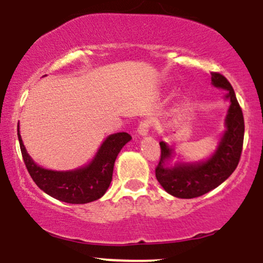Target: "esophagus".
Instances as JSON below:
<instances>
[{
	"label": "esophagus",
	"instance_id": "esophagus-1",
	"mask_svg": "<svg viewBox=\"0 0 263 263\" xmlns=\"http://www.w3.org/2000/svg\"><path fill=\"white\" fill-rule=\"evenodd\" d=\"M149 128H150L149 120H143V122H140V124L138 125L137 133L139 135H146L147 133H149Z\"/></svg>",
	"mask_w": 263,
	"mask_h": 263
}]
</instances>
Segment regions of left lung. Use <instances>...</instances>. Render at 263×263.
<instances>
[{"label":"left lung","instance_id":"obj_1","mask_svg":"<svg viewBox=\"0 0 263 263\" xmlns=\"http://www.w3.org/2000/svg\"><path fill=\"white\" fill-rule=\"evenodd\" d=\"M211 75L213 85L227 89L225 97L230 100L225 119L227 132L214 155L202 163H178L167 167L166 161L171 157L172 150L163 141L160 143L161 156L155 168L156 178L166 192L177 198H196L217 188L235 171L241 157L245 132L241 107L227 77L219 72H211Z\"/></svg>","mask_w":263,"mask_h":263}]
</instances>
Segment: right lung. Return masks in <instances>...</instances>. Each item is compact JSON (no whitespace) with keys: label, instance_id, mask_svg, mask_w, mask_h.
I'll return each mask as SVG.
<instances>
[{"label":"right lung","instance_id":"right-lung-1","mask_svg":"<svg viewBox=\"0 0 263 263\" xmlns=\"http://www.w3.org/2000/svg\"><path fill=\"white\" fill-rule=\"evenodd\" d=\"M130 139L132 137L128 133H117L109 135L102 144L93 161L88 166L75 171L60 172L45 170L36 165L27 154L18 130L22 157L36 186L55 199L71 204H85L93 202L106 193L112 181L117 156L122 147L130 141Z\"/></svg>","mask_w":263,"mask_h":263}]
</instances>
